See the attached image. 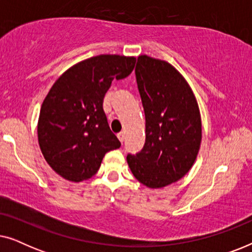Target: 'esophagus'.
Here are the masks:
<instances>
[{
    "instance_id": "1",
    "label": "esophagus",
    "mask_w": 252,
    "mask_h": 252,
    "mask_svg": "<svg viewBox=\"0 0 252 252\" xmlns=\"http://www.w3.org/2000/svg\"><path fill=\"white\" fill-rule=\"evenodd\" d=\"M117 136H118V139H119V141H120V142H124V141H125V133H119L118 134V135H117Z\"/></svg>"
}]
</instances>
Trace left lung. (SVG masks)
Instances as JSON below:
<instances>
[{
  "label": "left lung",
  "instance_id": "8db88e82",
  "mask_svg": "<svg viewBox=\"0 0 252 252\" xmlns=\"http://www.w3.org/2000/svg\"><path fill=\"white\" fill-rule=\"evenodd\" d=\"M137 88L146 116V143L127 163L137 180L161 188L180 180L197 157L202 140L199 109L188 82L165 61L137 57Z\"/></svg>",
  "mask_w": 252,
  "mask_h": 252
}]
</instances>
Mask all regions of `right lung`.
I'll return each mask as SVG.
<instances>
[{
  "label": "right lung",
  "mask_w": 252,
  "mask_h": 252,
  "mask_svg": "<svg viewBox=\"0 0 252 252\" xmlns=\"http://www.w3.org/2000/svg\"><path fill=\"white\" fill-rule=\"evenodd\" d=\"M135 62V57L99 55L73 65L53 85L40 110L37 139L44 159L61 177L87 180L104 155L120 147L103 98L113 79L128 77Z\"/></svg>",
  "instance_id": "obj_1"
}]
</instances>
